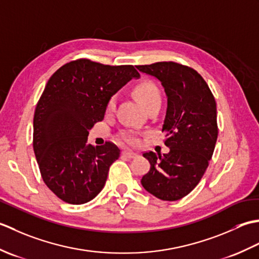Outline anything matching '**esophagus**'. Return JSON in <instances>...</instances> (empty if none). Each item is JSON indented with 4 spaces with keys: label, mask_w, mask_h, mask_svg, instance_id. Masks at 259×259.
Instances as JSON below:
<instances>
[{
    "label": "esophagus",
    "mask_w": 259,
    "mask_h": 259,
    "mask_svg": "<svg viewBox=\"0 0 259 259\" xmlns=\"http://www.w3.org/2000/svg\"><path fill=\"white\" fill-rule=\"evenodd\" d=\"M122 155H123L124 157H126V158H129V159H133V158L138 157V153L131 151V150H124V151L122 152Z\"/></svg>",
    "instance_id": "esophagus-1"
}]
</instances>
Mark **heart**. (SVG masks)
<instances>
[{"label": "heart", "instance_id": "obj_1", "mask_svg": "<svg viewBox=\"0 0 259 259\" xmlns=\"http://www.w3.org/2000/svg\"><path fill=\"white\" fill-rule=\"evenodd\" d=\"M134 95L146 109L148 107H150L153 103L161 102L160 91H159L157 85L151 81H144V82H140L139 84H137L134 88ZM114 106H115V98L111 97L107 103L108 111L113 110ZM123 139L126 142H129V144H136L137 140H138L137 139V136L134 133H125L123 135Z\"/></svg>", "mask_w": 259, "mask_h": 259}]
</instances>
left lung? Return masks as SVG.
<instances>
[{"label": "left lung", "instance_id": "1", "mask_svg": "<svg viewBox=\"0 0 259 259\" xmlns=\"http://www.w3.org/2000/svg\"><path fill=\"white\" fill-rule=\"evenodd\" d=\"M140 72L161 82L167 96L162 124L168 153L145 152L150 170L141 185L161 200L175 201L199 184L217 141L216 101L196 70L176 62L137 65Z\"/></svg>", "mask_w": 259, "mask_h": 259}]
</instances>
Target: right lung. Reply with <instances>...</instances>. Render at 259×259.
<instances>
[{
    "label": "right lung",
    "instance_id": "1",
    "mask_svg": "<svg viewBox=\"0 0 259 259\" xmlns=\"http://www.w3.org/2000/svg\"><path fill=\"white\" fill-rule=\"evenodd\" d=\"M139 76L134 65L79 59L49 79L33 119V149L43 181L61 200L81 205L102 190L120 150L112 142L93 147L88 136L109 99Z\"/></svg>",
    "mask_w": 259,
    "mask_h": 259
}]
</instances>
